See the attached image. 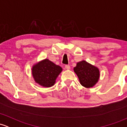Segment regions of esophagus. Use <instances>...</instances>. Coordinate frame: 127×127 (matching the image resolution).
<instances>
[{
    "label": "esophagus",
    "mask_w": 127,
    "mask_h": 127,
    "mask_svg": "<svg viewBox=\"0 0 127 127\" xmlns=\"http://www.w3.org/2000/svg\"><path fill=\"white\" fill-rule=\"evenodd\" d=\"M65 69H67V70H69V69H70V66L68 64L65 65Z\"/></svg>",
    "instance_id": "obj_1"
}]
</instances>
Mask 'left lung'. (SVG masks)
Masks as SVG:
<instances>
[{"label": "left lung", "instance_id": "1", "mask_svg": "<svg viewBox=\"0 0 127 127\" xmlns=\"http://www.w3.org/2000/svg\"><path fill=\"white\" fill-rule=\"evenodd\" d=\"M74 70L78 76L80 84L85 88L93 87L99 79L100 72L98 68L84 60L77 63Z\"/></svg>", "mask_w": 127, "mask_h": 127}]
</instances>
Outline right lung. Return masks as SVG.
I'll return each mask as SVG.
<instances>
[{
	"mask_svg": "<svg viewBox=\"0 0 127 127\" xmlns=\"http://www.w3.org/2000/svg\"><path fill=\"white\" fill-rule=\"evenodd\" d=\"M62 68L48 59L36 64L32 67V75L36 83L44 87H51L55 83Z\"/></svg>",
	"mask_w": 127,
	"mask_h": 127,
	"instance_id": "right-lung-1",
	"label": "right lung"
}]
</instances>
